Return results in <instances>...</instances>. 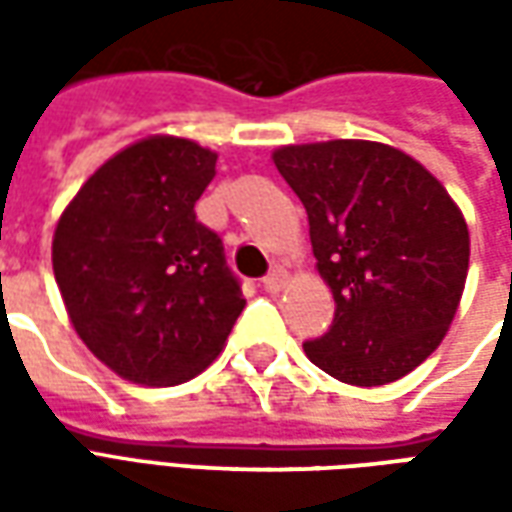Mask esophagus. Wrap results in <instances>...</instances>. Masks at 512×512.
<instances>
[{"label": "esophagus", "instance_id": "1", "mask_svg": "<svg viewBox=\"0 0 512 512\" xmlns=\"http://www.w3.org/2000/svg\"><path fill=\"white\" fill-rule=\"evenodd\" d=\"M263 285H266L268 293H282L285 285H288V271H282V268H274L266 279H263Z\"/></svg>", "mask_w": 512, "mask_h": 512}]
</instances>
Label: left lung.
Wrapping results in <instances>:
<instances>
[{
	"label": "left lung",
	"mask_w": 512,
	"mask_h": 512,
	"mask_svg": "<svg viewBox=\"0 0 512 512\" xmlns=\"http://www.w3.org/2000/svg\"><path fill=\"white\" fill-rule=\"evenodd\" d=\"M271 158L307 211L315 268L334 299L332 329L304 354L351 386L408 376L439 348L461 304V208L417 158L384 142L282 145Z\"/></svg>",
	"instance_id": "1"
}]
</instances>
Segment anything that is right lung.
Here are the masks:
<instances>
[{
  "mask_svg": "<svg viewBox=\"0 0 512 512\" xmlns=\"http://www.w3.org/2000/svg\"><path fill=\"white\" fill-rule=\"evenodd\" d=\"M219 153L153 134L106 158L62 211L51 266L82 343L131 384L175 386L222 354L244 310L194 202Z\"/></svg>",
  "mask_w": 512,
  "mask_h": 512,
  "instance_id": "right-lung-1",
  "label": "right lung"
}]
</instances>
